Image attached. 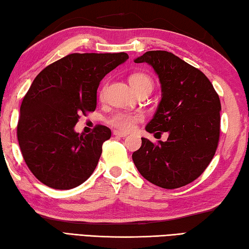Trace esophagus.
Returning <instances> with one entry per match:
<instances>
[{
  "label": "esophagus",
  "instance_id": "1",
  "mask_svg": "<svg viewBox=\"0 0 249 249\" xmlns=\"http://www.w3.org/2000/svg\"><path fill=\"white\" fill-rule=\"evenodd\" d=\"M113 134H115V136H117V137H120V138L127 137V133L121 132V131H118V130H115V131H113Z\"/></svg>",
  "mask_w": 249,
  "mask_h": 249
}]
</instances>
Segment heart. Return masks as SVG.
Returning a JSON list of instances; mask_svg holds the SVG:
<instances>
[{"label":"heart","mask_w":249,"mask_h":249,"mask_svg":"<svg viewBox=\"0 0 249 249\" xmlns=\"http://www.w3.org/2000/svg\"><path fill=\"white\" fill-rule=\"evenodd\" d=\"M130 86L132 87L134 91L141 90V89L148 88L152 89V80L148 75L143 74V72H136L129 77ZM104 90L101 91L103 95ZM142 117L140 115H134V113H128V112H119L113 116L110 119V124L113 127L121 130V131H130L137 122L141 121Z\"/></svg>","instance_id":"heart-1"}]
</instances>
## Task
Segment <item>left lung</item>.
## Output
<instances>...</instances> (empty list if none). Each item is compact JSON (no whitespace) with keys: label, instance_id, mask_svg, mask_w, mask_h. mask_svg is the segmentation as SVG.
<instances>
[{"label":"left lung","instance_id":"8db88e82","mask_svg":"<svg viewBox=\"0 0 249 249\" xmlns=\"http://www.w3.org/2000/svg\"><path fill=\"white\" fill-rule=\"evenodd\" d=\"M153 68L161 84V101L145 130L168 132L165 142L141 138L132 154L145 180L163 189L184 186L204 172L219 140L221 101L209 78L172 53L150 51L134 59Z\"/></svg>","mask_w":249,"mask_h":249}]
</instances>
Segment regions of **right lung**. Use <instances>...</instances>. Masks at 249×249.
I'll return each instance as SVG.
<instances>
[{
	"mask_svg": "<svg viewBox=\"0 0 249 249\" xmlns=\"http://www.w3.org/2000/svg\"><path fill=\"white\" fill-rule=\"evenodd\" d=\"M129 58L127 53L71 54L44 68L19 110L18 139L28 169L43 184L71 190L90 177L111 131L97 125L77 133L79 115L95 111L104 77Z\"/></svg>",
	"mask_w": 249,
	"mask_h": 249,
	"instance_id": "1",
	"label": "right lung"
}]
</instances>
